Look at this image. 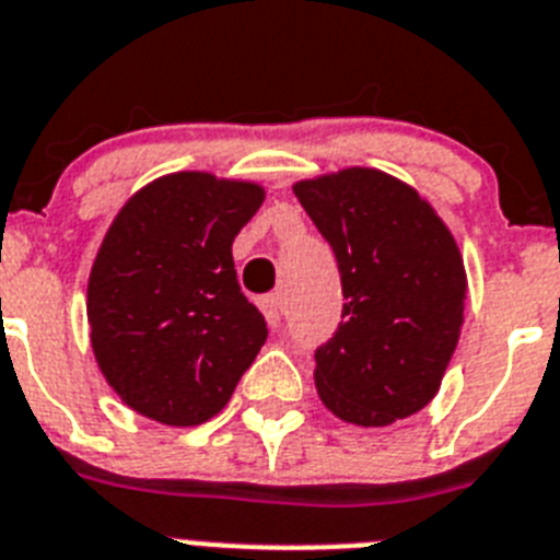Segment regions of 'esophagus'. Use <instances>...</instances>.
I'll list each match as a JSON object with an SVG mask.
<instances>
[{"label":"esophagus","instance_id":"1","mask_svg":"<svg viewBox=\"0 0 560 560\" xmlns=\"http://www.w3.org/2000/svg\"><path fill=\"white\" fill-rule=\"evenodd\" d=\"M258 307H261V313L267 316V324L270 327H279L281 324V295L279 293H267L258 299Z\"/></svg>","mask_w":560,"mask_h":560}]
</instances>
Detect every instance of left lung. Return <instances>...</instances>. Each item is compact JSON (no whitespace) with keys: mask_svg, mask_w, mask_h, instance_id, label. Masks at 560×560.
<instances>
[{"mask_svg":"<svg viewBox=\"0 0 560 560\" xmlns=\"http://www.w3.org/2000/svg\"><path fill=\"white\" fill-rule=\"evenodd\" d=\"M341 272L345 310L316 350L324 407L387 427L439 393L464 324L467 272L447 224L410 185L347 167L293 187Z\"/></svg>","mask_w":560,"mask_h":560,"instance_id":"1","label":"left lung"}]
</instances>
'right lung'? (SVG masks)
I'll use <instances>...</instances> for the list:
<instances>
[{
    "mask_svg": "<svg viewBox=\"0 0 560 560\" xmlns=\"http://www.w3.org/2000/svg\"><path fill=\"white\" fill-rule=\"evenodd\" d=\"M265 201L253 182L171 173L119 210L93 261L88 322L98 370L130 410L196 427L222 410L267 341L233 238Z\"/></svg>",
    "mask_w": 560,
    "mask_h": 560,
    "instance_id": "1",
    "label": "right lung"
}]
</instances>
